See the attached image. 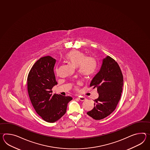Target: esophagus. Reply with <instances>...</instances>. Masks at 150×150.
<instances>
[{
    "mask_svg": "<svg viewBox=\"0 0 150 150\" xmlns=\"http://www.w3.org/2000/svg\"><path fill=\"white\" fill-rule=\"evenodd\" d=\"M77 98H78L79 100H81V101H83V100H86V98L84 97L83 96L78 97H77Z\"/></svg>",
    "mask_w": 150,
    "mask_h": 150,
    "instance_id": "esophagus-1",
    "label": "esophagus"
}]
</instances>
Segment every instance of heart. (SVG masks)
<instances>
[{
  "label": "heart",
  "mask_w": 150,
  "mask_h": 150,
  "mask_svg": "<svg viewBox=\"0 0 150 150\" xmlns=\"http://www.w3.org/2000/svg\"><path fill=\"white\" fill-rule=\"evenodd\" d=\"M65 59L73 66L78 68L80 74L85 78L92 76L96 70V60L93 57H86L82 52L71 50L66 54Z\"/></svg>",
  "instance_id": "obj_1"
}]
</instances>
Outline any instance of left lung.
Masks as SVG:
<instances>
[{
	"label": "left lung",
	"mask_w": 150,
	"mask_h": 150,
	"mask_svg": "<svg viewBox=\"0 0 150 150\" xmlns=\"http://www.w3.org/2000/svg\"><path fill=\"white\" fill-rule=\"evenodd\" d=\"M123 86V76L120 66L112 57L103 59L100 70L94 76L90 87L96 88L99 96L93 100V109L87 115L95 120L110 115L120 101Z\"/></svg>",
	"instance_id": "1"
}]
</instances>
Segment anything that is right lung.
Listing matches in <instances>:
<instances>
[{
	"instance_id": "obj_1",
	"label": "right lung",
	"mask_w": 150,
	"mask_h": 150,
	"mask_svg": "<svg viewBox=\"0 0 150 150\" xmlns=\"http://www.w3.org/2000/svg\"><path fill=\"white\" fill-rule=\"evenodd\" d=\"M56 60L50 56L41 57L32 67L27 77V90L37 113L45 121L54 123L66 112L70 96L53 94L57 85L54 72Z\"/></svg>"
}]
</instances>
